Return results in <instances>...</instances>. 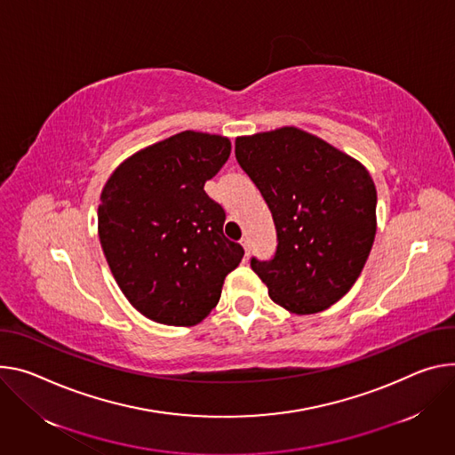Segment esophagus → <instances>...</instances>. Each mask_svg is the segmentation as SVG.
Listing matches in <instances>:
<instances>
[{
  "mask_svg": "<svg viewBox=\"0 0 455 455\" xmlns=\"http://www.w3.org/2000/svg\"><path fill=\"white\" fill-rule=\"evenodd\" d=\"M241 244H243L246 258H249V254H251V239H249V237H243V239H241Z\"/></svg>",
  "mask_w": 455,
  "mask_h": 455,
  "instance_id": "obj_1",
  "label": "esophagus"
}]
</instances>
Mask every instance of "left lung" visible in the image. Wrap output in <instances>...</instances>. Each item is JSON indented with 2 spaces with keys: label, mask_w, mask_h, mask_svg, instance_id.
I'll return each mask as SVG.
<instances>
[{
  "label": "left lung",
  "mask_w": 455,
  "mask_h": 455,
  "mask_svg": "<svg viewBox=\"0 0 455 455\" xmlns=\"http://www.w3.org/2000/svg\"><path fill=\"white\" fill-rule=\"evenodd\" d=\"M235 159L272 212L277 246L251 259L274 303L315 314L359 277L376 237L378 194L361 163L294 127L235 140Z\"/></svg>",
  "instance_id": "obj_1"
}]
</instances>
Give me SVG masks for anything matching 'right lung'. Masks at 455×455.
Masks as SVG:
<instances>
[{
	"label": "right lung",
	"mask_w": 455,
	"mask_h": 455,
	"mask_svg": "<svg viewBox=\"0 0 455 455\" xmlns=\"http://www.w3.org/2000/svg\"><path fill=\"white\" fill-rule=\"evenodd\" d=\"M230 141L185 131L121 163L101 192L100 241L121 292L152 321L192 326L218 305L243 246L204 192Z\"/></svg>",
	"instance_id": "1"
}]
</instances>
